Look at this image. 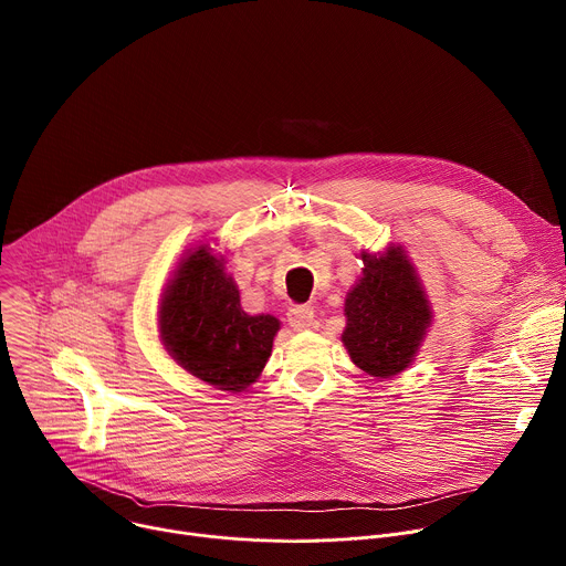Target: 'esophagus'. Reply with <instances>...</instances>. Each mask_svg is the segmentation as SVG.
Instances as JSON below:
<instances>
[{"instance_id":"1","label":"esophagus","mask_w":566,"mask_h":566,"mask_svg":"<svg viewBox=\"0 0 566 566\" xmlns=\"http://www.w3.org/2000/svg\"><path fill=\"white\" fill-rule=\"evenodd\" d=\"M289 325L293 332H306L308 327H313L315 322V311L311 306H293L289 308Z\"/></svg>"}]
</instances>
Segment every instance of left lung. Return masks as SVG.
<instances>
[{
	"mask_svg": "<svg viewBox=\"0 0 566 566\" xmlns=\"http://www.w3.org/2000/svg\"><path fill=\"white\" fill-rule=\"evenodd\" d=\"M363 275L345 297L343 345L352 363L374 378L406 371L432 327V304L400 244L360 251Z\"/></svg>",
	"mask_w": 566,
	"mask_h": 566,
	"instance_id": "1",
	"label": "left lung"
}]
</instances>
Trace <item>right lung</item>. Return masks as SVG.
Wrapping results in <instances>:
<instances>
[{
	"mask_svg": "<svg viewBox=\"0 0 566 566\" xmlns=\"http://www.w3.org/2000/svg\"><path fill=\"white\" fill-rule=\"evenodd\" d=\"M277 332L275 315L241 308L226 255L210 244L186 253L158 302V338L168 356L223 391H247L260 378Z\"/></svg>",
	"mask_w": 566,
	"mask_h": 566,
	"instance_id": "obj_1",
	"label": "right lung"
}]
</instances>
